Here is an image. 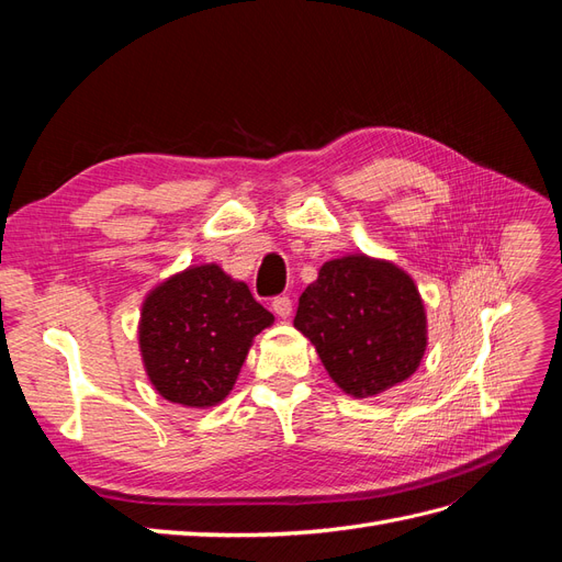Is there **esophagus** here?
Instances as JSON below:
<instances>
[{
  "label": "esophagus",
  "instance_id": "1",
  "mask_svg": "<svg viewBox=\"0 0 562 562\" xmlns=\"http://www.w3.org/2000/svg\"><path fill=\"white\" fill-rule=\"evenodd\" d=\"M271 310H274V314L279 318H288L293 312V302H291V297L279 295V297H274V302H271Z\"/></svg>",
  "mask_w": 562,
  "mask_h": 562
}]
</instances>
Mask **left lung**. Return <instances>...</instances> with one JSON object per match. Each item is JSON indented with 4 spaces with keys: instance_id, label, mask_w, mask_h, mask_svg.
<instances>
[{
    "instance_id": "left-lung-1",
    "label": "left lung",
    "mask_w": 562,
    "mask_h": 562,
    "mask_svg": "<svg viewBox=\"0 0 562 562\" xmlns=\"http://www.w3.org/2000/svg\"><path fill=\"white\" fill-rule=\"evenodd\" d=\"M295 328L353 398L405 382L427 351V310L407 271L366 252L328 260L304 288Z\"/></svg>"
}]
</instances>
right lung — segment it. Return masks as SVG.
I'll return each mask as SVG.
<instances>
[{
	"label": "right lung",
	"mask_w": 562,
	"mask_h": 562,
	"mask_svg": "<svg viewBox=\"0 0 562 562\" xmlns=\"http://www.w3.org/2000/svg\"><path fill=\"white\" fill-rule=\"evenodd\" d=\"M274 323L244 281L223 267L194 265L147 293L138 345L151 386L184 407L223 403L252 339Z\"/></svg>",
	"instance_id": "1"
}]
</instances>
